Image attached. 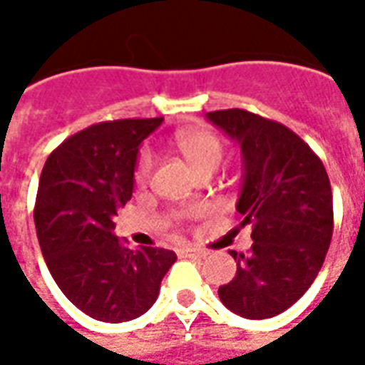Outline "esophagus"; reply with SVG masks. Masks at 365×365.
Listing matches in <instances>:
<instances>
[{"label": "esophagus", "instance_id": "34e87169", "mask_svg": "<svg viewBox=\"0 0 365 365\" xmlns=\"http://www.w3.org/2000/svg\"><path fill=\"white\" fill-rule=\"evenodd\" d=\"M183 254H185V256H190V258H205L207 256L205 250H197V248H185Z\"/></svg>", "mask_w": 365, "mask_h": 365}]
</instances>
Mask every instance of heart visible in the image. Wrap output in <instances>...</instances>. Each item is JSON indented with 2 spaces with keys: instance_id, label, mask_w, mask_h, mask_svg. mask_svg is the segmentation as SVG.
I'll return each mask as SVG.
<instances>
[{
  "instance_id": "1",
  "label": "heart",
  "mask_w": 365,
  "mask_h": 365,
  "mask_svg": "<svg viewBox=\"0 0 365 365\" xmlns=\"http://www.w3.org/2000/svg\"><path fill=\"white\" fill-rule=\"evenodd\" d=\"M178 148L187 158L195 172L205 168H217L222 160V144L211 130H183L175 138ZM154 170V156L150 150H143L136 160L135 182L138 185L148 183Z\"/></svg>"
}]
</instances>
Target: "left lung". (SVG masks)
Returning a JSON list of instances; mask_svg holds the SVG:
<instances>
[{"mask_svg": "<svg viewBox=\"0 0 365 365\" xmlns=\"http://www.w3.org/2000/svg\"><path fill=\"white\" fill-rule=\"evenodd\" d=\"M242 154L237 211L252 225L250 252L230 256L237 275L219 287L222 305L245 319L289 309L321 272L332 238V190L321 158L282 123L245 109L207 113Z\"/></svg>", "mask_w": 365, "mask_h": 365, "instance_id": "left-lung-1", "label": "left lung"}]
</instances>
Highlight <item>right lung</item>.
Instances as JSON below:
<instances>
[{
    "instance_id": "right-lung-1",
    "label": "right lung",
    "mask_w": 365,
    "mask_h": 365,
    "mask_svg": "<svg viewBox=\"0 0 365 365\" xmlns=\"http://www.w3.org/2000/svg\"><path fill=\"white\" fill-rule=\"evenodd\" d=\"M162 120L97 123L44 162L35 203L38 245L62 293L96 321L146 313L175 262L172 250H130L113 235L117 211L133 197L138 148Z\"/></svg>"
}]
</instances>
